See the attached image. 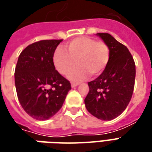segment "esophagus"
<instances>
[{"mask_svg":"<svg viewBox=\"0 0 152 152\" xmlns=\"http://www.w3.org/2000/svg\"><path fill=\"white\" fill-rule=\"evenodd\" d=\"M77 86H79V84L78 83H72V88H75Z\"/></svg>","mask_w":152,"mask_h":152,"instance_id":"34e87169","label":"esophagus"}]
</instances>
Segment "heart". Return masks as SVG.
I'll list each match as a JSON object with an SVG mask.
<instances>
[{"label":"heart","mask_w":152,"mask_h":152,"mask_svg":"<svg viewBox=\"0 0 152 152\" xmlns=\"http://www.w3.org/2000/svg\"><path fill=\"white\" fill-rule=\"evenodd\" d=\"M66 51L61 48L55 50L53 63L56 70L62 75H67L75 64H78L70 73L69 78L79 81L89 74L98 76L105 70L110 59V50L103 41L82 37L74 39L65 46Z\"/></svg>","instance_id":"1"}]
</instances>
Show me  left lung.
<instances>
[{
  "instance_id": "1",
  "label": "left lung",
  "mask_w": 152,
  "mask_h": 152,
  "mask_svg": "<svg viewBox=\"0 0 152 152\" xmlns=\"http://www.w3.org/2000/svg\"><path fill=\"white\" fill-rule=\"evenodd\" d=\"M110 50L108 64L100 76L88 83L85 99L88 112L102 121H111L130 102L135 81V63L126 46L108 33H97Z\"/></svg>"
}]
</instances>
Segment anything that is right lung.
<instances>
[{"label": "right lung", "mask_w": 152, "mask_h": 152, "mask_svg": "<svg viewBox=\"0 0 152 152\" xmlns=\"http://www.w3.org/2000/svg\"><path fill=\"white\" fill-rule=\"evenodd\" d=\"M63 40H44L23 50L15 67V81L22 107L38 121L52 117L63 107L71 84L53 63V54Z\"/></svg>", "instance_id": "add662e5"}]
</instances>
